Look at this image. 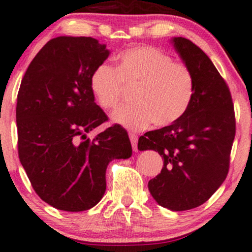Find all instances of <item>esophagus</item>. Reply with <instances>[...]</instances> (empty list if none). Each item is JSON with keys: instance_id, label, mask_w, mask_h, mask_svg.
<instances>
[{"instance_id": "34e87169", "label": "esophagus", "mask_w": 252, "mask_h": 252, "mask_svg": "<svg viewBox=\"0 0 252 252\" xmlns=\"http://www.w3.org/2000/svg\"><path fill=\"white\" fill-rule=\"evenodd\" d=\"M129 138H130V143H132L133 150L137 151V136L134 133H129Z\"/></svg>"}]
</instances>
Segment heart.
Wrapping results in <instances>:
<instances>
[{
	"instance_id": "1",
	"label": "heart",
	"mask_w": 252,
	"mask_h": 252,
	"mask_svg": "<svg viewBox=\"0 0 252 252\" xmlns=\"http://www.w3.org/2000/svg\"><path fill=\"white\" fill-rule=\"evenodd\" d=\"M123 85L136 86L135 103L124 105L111 115L112 122L138 130L153 122L169 126L187 114L195 93L194 75L188 65L174 63L169 54L153 46H136L118 56L117 69L101 63L91 76V90L104 110L119 104Z\"/></svg>"
}]
</instances>
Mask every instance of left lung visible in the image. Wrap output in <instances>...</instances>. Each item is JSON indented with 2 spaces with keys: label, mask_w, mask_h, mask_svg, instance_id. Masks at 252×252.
Returning a JSON list of instances; mask_svg holds the SVG:
<instances>
[{
  "label": "left lung",
  "mask_w": 252,
  "mask_h": 252,
  "mask_svg": "<svg viewBox=\"0 0 252 252\" xmlns=\"http://www.w3.org/2000/svg\"><path fill=\"white\" fill-rule=\"evenodd\" d=\"M170 43L194 75V99L178 122L147 132L137 148L163 159L161 173L148 184L153 199L183 211L205 203L227 176L235 117L228 87L209 57L188 38Z\"/></svg>",
  "instance_id": "obj_1"
}]
</instances>
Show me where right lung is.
Listing matches in <instances>:
<instances>
[{"label": "right lung", "instance_id": "add662e5", "mask_svg": "<svg viewBox=\"0 0 252 252\" xmlns=\"http://www.w3.org/2000/svg\"><path fill=\"white\" fill-rule=\"evenodd\" d=\"M109 54L95 38L59 36L36 54L20 84V162L39 198L59 210L93 208L104 195L109 162L132 156L122 126L86 136L108 120L94 102L91 76Z\"/></svg>", "mask_w": 252, "mask_h": 252}]
</instances>
